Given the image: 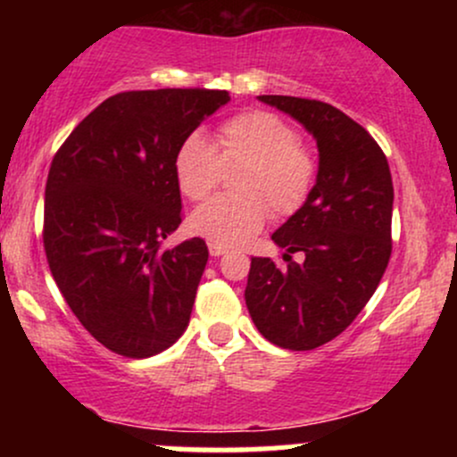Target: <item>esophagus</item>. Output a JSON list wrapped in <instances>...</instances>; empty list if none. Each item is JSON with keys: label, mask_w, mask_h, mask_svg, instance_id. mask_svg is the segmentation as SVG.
Returning a JSON list of instances; mask_svg holds the SVG:
<instances>
[{"label": "esophagus", "mask_w": 457, "mask_h": 457, "mask_svg": "<svg viewBox=\"0 0 457 457\" xmlns=\"http://www.w3.org/2000/svg\"><path fill=\"white\" fill-rule=\"evenodd\" d=\"M208 251H211L212 258H221V255H223L225 251H228V249H225V246H221V245H214V243H211V245H208Z\"/></svg>", "instance_id": "obj_1"}]
</instances>
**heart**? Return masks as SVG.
Returning <instances> with one entry per match:
<instances>
[{"instance_id":"b5f03b06","label":"heart","mask_w":457,"mask_h":457,"mask_svg":"<svg viewBox=\"0 0 457 457\" xmlns=\"http://www.w3.org/2000/svg\"><path fill=\"white\" fill-rule=\"evenodd\" d=\"M240 165L236 193H223L188 219L193 234L221 246L243 245L264 228L269 211L283 221L307 204L318 176L313 152L290 122L264 109L236 113L214 133V148L188 135L174 156L176 185L188 202H202L221 182L223 170Z\"/></svg>"}]
</instances>
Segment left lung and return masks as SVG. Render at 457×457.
<instances>
[{"label": "left lung", "mask_w": 457, "mask_h": 457, "mask_svg": "<svg viewBox=\"0 0 457 457\" xmlns=\"http://www.w3.org/2000/svg\"><path fill=\"white\" fill-rule=\"evenodd\" d=\"M290 113L318 141L320 170L307 204L272 234L283 264L251 258L246 307L270 344L313 350L344 333L389 264L393 180L376 139L333 104L260 96ZM301 250L298 265L291 253Z\"/></svg>", "instance_id": "obj_1"}]
</instances>
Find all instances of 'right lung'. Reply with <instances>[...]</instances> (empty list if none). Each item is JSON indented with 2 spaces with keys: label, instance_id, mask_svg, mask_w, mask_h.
I'll return each mask as SVG.
<instances>
[{
  "label": "right lung",
  "instance_id": "obj_1",
  "mask_svg": "<svg viewBox=\"0 0 457 457\" xmlns=\"http://www.w3.org/2000/svg\"><path fill=\"white\" fill-rule=\"evenodd\" d=\"M229 101L225 90L120 92L68 135L45 187L43 243L62 296L104 348L159 354L185 333L206 240L161 251L182 223L178 145Z\"/></svg>",
  "mask_w": 457,
  "mask_h": 457
}]
</instances>
